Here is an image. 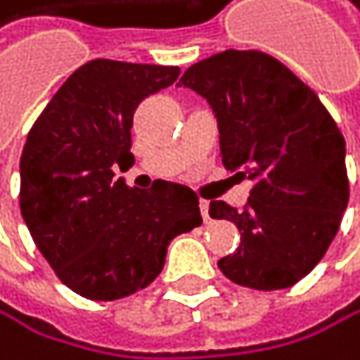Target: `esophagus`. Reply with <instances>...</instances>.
Instances as JSON below:
<instances>
[{
	"label": "esophagus",
	"instance_id": "1",
	"mask_svg": "<svg viewBox=\"0 0 360 360\" xmlns=\"http://www.w3.org/2000/svg\"><path fill=\"white\" fill-rule=\"evenodd\" d=\"M199 207H201L203 221H205V224H207V221H210V203H207V201H201V203H199Z\"/></svg>",
	"mask_w": 360,
	"mask_h": 360
}]
</instances>
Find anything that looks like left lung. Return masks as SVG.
Listing matches in <instances>:
<instances>
[{"label": "left lung", "instance_id": "1", "mask_svg": "<svg viewBox=\"0 0 360 360\" xmlns=\"http://www.w3.org/2000/svg\"><path fill=\"white\" fill-rule=\"evenodd\" d=\"M179 86L210 103L226 170L252 181L241 212L210 201V217L241 232L219 270L265 292L301 281L328 252L349 199L345 139L334 119L310 86L259 50L207 57Z\"/></svg>", "mask_w": 360, "mask_h": 360}]
</instances>
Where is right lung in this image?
Returning <instances> with one entry per match:
<instances>
[{"label": "right lung", "mask_w": 360, "mask_h": 360, "mask_svg": "<svg viewBox=\"0 0 360 360\" xmlns=\"http://www.w3.org/2000/svg\"><path fill=\"white\" fill-rule=\"evenodd\" d=\"M176 66L95 59L77 68L28 132L19 207L34 245L72 292L117 301L159 276L176 234L201 226L199 197L155 181L136 190L115 170L134 163L132 117Z\"/></svg>", "instance_id": "right-lung-1"}]
</instances>
